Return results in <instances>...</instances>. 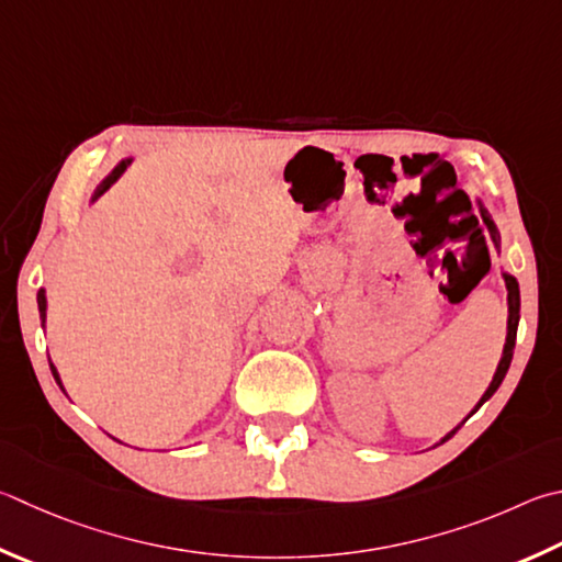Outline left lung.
<instances>
[{"label": "left lung", "instance_id": "8db88e82", "mask_svg": "<svg viewBox=\"0 0 562 562\" xmlns=\"http://www.w3.org/2000/svg\"><path fill=\"white\" fill-rule=\"evenodd\" d=\"M482 216H484V221H486V226H488V231H492V238H494V243L498 246V233H496V226H494V221L486 216V211H484V206H482ZM504 282H506V290H508V331H506V344H504V356H502V361H498V366H496V373H494V379H492V383H488V387H486V393L482 395V401L476 403V407L472 413H469L467 417H464V423L469 420V417H472L479 407H482L488 397H492L494 393H496V387L502 385V381H504V375H506V371H508V366H512V359H514V346H516V329H518V312H521V292H518V282H516V278L514 274H508V272H504ZM462 423V425H464ZM462 425H457L452 432H447L442 440H440V445L442 442H447L450 440V437L459 430V427Z\"/></svg>", "mask_w": 562, "mask_h": 562}]
</instances>
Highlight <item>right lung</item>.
Returning <instances> with one entry per match:
<instances>
[{"mask_svg":"<svg viewBox=\"0 0 562 562\" xmlns=\"http://www.w3.org/2000/svg\"><path fill=\"white\" fill-rule=\"evenodd\" d=\"M132 165V159L127 157V159H122L120 161V165L115 167V169H112L110 171V175L103 179V181H100L98 183V189H95V193H93V199H90V201H95L98 196H103V193L112 187V183H115L122 175H125V169ZM38 312H41V324H46V290H38ZM50 373H54V379H56V383L60 385V391H64V383H60V379H58V371H56V366L54 363H50Z\"/></svg>","mask_w":562,"mask_h":562,"instance_id":"obj_1","label":"right lung"}]
</instances>
